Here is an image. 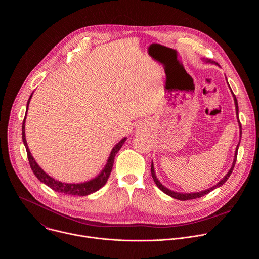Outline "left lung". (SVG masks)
Here are the masks:
<instances>
[{"instance_id": "8db88e82", "label": "left lung", "mask_w": 259, "mask_h": 259, "mask_svg": "<svg viewBox=\"0 0 259 259\" xmlns=\"http://www.w3.org/2000/svg\"><path fill=\"white\" fill-rule=\"evenodd\" d=\"M208 62H211L210 60H207ZM233 95H234V99H235V104H236V109H237V116H238V110H239V108H238V101H237V98H236V96H235V94L233 93ZM239 121V120H238ZM239 125H240V133H241V135H242V126H241V123H240V121H239ZM240 144V143H239ZM239 144H238V146H237V149H236V153H235V159H234V163H233V166H232V168L230 169V171L228 172V174L225 176V178H223L221 179L216 186H214V187H212V188H210L209 190H206V191H203V192H200V193H192V194H179V193H175V192H172V191H170V190H168V189H166L165 187H163V184L158 180V178L156 177V174H155V170H154V166H153V163H152V167H151V172H152V176H153V179H154V181H155V183L157 184V187L162 191V192H164L166 195H168V196H170V197H172V198H174V199H177V200H181V201H187V200H192V199H197V198H201V197H203V196H205V195H207V194H209L211 191H213V190H215L216 188H218V187H221L223 186V184L229 179V177L231 176V174H232V172H233V170H234V167H235V164H236V161H237V156H238V149H239Z\"/></svg>"}]
</instances>
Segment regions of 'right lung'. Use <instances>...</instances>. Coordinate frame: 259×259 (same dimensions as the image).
I'll use <instances>...</instances> for the list:
<instances>
[{"label":"right lung","instance_id":"1","mask_svg":"<svg viewBox=\"0 0 259 259\" xmlns=\"http://www.w3.org/2000/svg\"><path fill=\"white\" fill-rule=\"evenodd\" d=\"M31 96H32V93L29 96V99L27 101L26 113H27V108H28V104H29V100H30ZM25 117H26V114H25ZM25 117H24V120H23V123H22V140H23L25 150H26V153H27V159H28L29 166H30V168H31V170H32V172H33V174L35 175L36 178H38L40 181H42L43 183H45L46 186H48L53 191H55L57 193H60V194L71 195V196H87V195H90V194L98 191L100 188H102L104 186V184L107 181V179H108V177H109V175H110V172H112L115 157H116L117 153L121 150L122 145L124 144V142L126 140V137L123 138L121 141H119L116 144V146L113 149L112 153H110V156L107 160L106 166L104 167L102 172L96 178H94L90 181L84 182V183H77V184H75V183H64V182L57 181L54 178L50 177L48 174H46L42 170V168H40V166L36 164L33 157L31 156V154L28 150L26 139H25V132H24Z\"/></svg>","mask_w":259,"mask_h":259}]
</instances>
